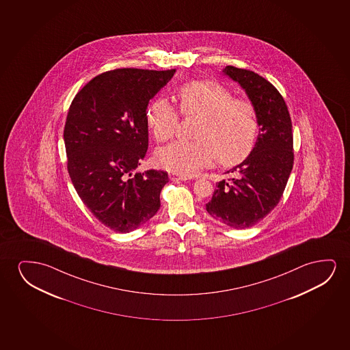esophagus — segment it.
Returning <instances> with one entry per match:
<instances>
[{"instance_id": "34e87169", "label": "esophagus", "mask_w": 350, "mask_h": 350, "mask_svg": "<svg viewBox=\"0 0 350 350\" xmlns=\"http://www.w3.org/2000/svg\"><path fill=\"white\" fill-rule=\"evenodd\" d=\"M170 179L173 182H185V180H187L185 176H178V174H170Z\"/></svg>"}]
</instances>
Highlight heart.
I'll list each match as a JSON object with an SVG mask.
<instances>
[{
  "mask_svg": "<svg viewBox=\"0 0 350 350\" xmlns=\"http://www.w3.org/2000/svg\"><path fill=\"white\" fill-rule=\"evenodd\" d=\"M184 117L198 118L190 142L159 149L157 161L171 172L192 174L216 158L221 166H234L247 158L258 133V120L249 100L233 98L220 83L208 80L187 83L178 92ZM147 124L159 142L172 139L179 115L171 104L157 99L147 110Z\"/></svg>",
  "mask_w": 350,
  "mask_h": 350,
  "instance_id": "heart-1",
  "label": "heart"
}]
</instances>
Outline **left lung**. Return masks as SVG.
<instances>
[{
    "label": "left lung",
    "mask_w": 350,
    "mask_h": 350,
    "mask_svg": "<svg viewBox=\"0 0 350 350\" xmlns=\"http://www.w3.org/2000/svg\"><path fill=\"white\" fill-rule=\"evenodd\" d=\"M226 75L244 88L254 105L259 134L249 157L216 184L206 209L215 220L245 230L263 220L282 197L294 163L292 120L275 87L247 69L227 66Z\"/></svg>",
    "instance_id": "1"
}]
</instances>
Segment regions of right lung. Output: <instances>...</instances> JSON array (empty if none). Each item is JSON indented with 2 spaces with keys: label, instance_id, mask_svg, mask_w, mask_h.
<instances>
[{
  "label": "right lung",
  "instance_id": "obj_1",
  "mask_svg": "<svg viewBox=\"0 0 350 350\" xmlns=\"http://www.w3.org/2000/svg\"><path fill=\"white\" fill-rule=\"evenodd\" d=\"M174 72H103L77 93L68 111L63 137L72 185L92 214L118 233L139 228L160 208L167 172H133L148 149L149 100Z\"/></svg>",
  "mask_w": 350,
  "mask_h": 350
}]
</instances>
